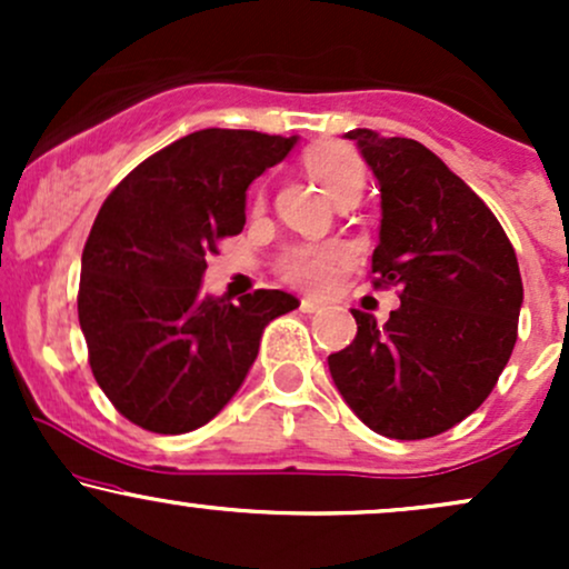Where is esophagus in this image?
Listing matches in <instances>:
<instances>
[{
    "label": "esophagus",
    "instance_id": "obj_1",
    "mask_svg": "<svg viewBox=\"0 0 569 569\" xmlns=\"http://www.w3.org/2000/svg\"><path fill=\"white\" fill-rule=\"evenodd\" d=\"M299 310H302V312H321L323 305L316 302V299H302V302H299Z\"/></svg>",
    "mask_w": 569,
    "mask_h": 569
}]
</instances>
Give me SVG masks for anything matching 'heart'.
Returning <instances> with one entry per match:
<instances>
[{
	"mask_svg": "<svg viewBox=\"0 0 569 569\" xmlns=\"http://www.w3.org/2000/svg\"><path fill=\"white\" fill-rule=\"evenodd\" d=\"M305 168L335 202L361 194L363 184H367V166H363V160L350 147L337 141H323L307 149ZM257 206H262V194L257 198ZM339 257H342V248L337 243L291 246L280 253L278 272L291 286L318 291L331 283Z\"/></svg>",
	"mask_w": 569,
	"mask_h": 569,
	"instance_id": "heart-1",
	"label": "heart"
}]
</instances>
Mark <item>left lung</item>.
I'll use <instances>...</instances> for the list:
<instances>
[{
	"instance_id": "1",
	"label": "left lung",
	"mask_w": 569,
	"mask_h": 569,
	"mask_svg": "<svg viewBox=\"0 0 569 569\" xmlns=\"http://www.w3.org/2000/svg\"><path fill=\"white\" fill-rule=\"evenodd\" d=\"M382 192L371 286H398L388 323L352 310L358 335L329 369L363 426L439 436L485 403L511 358L525 299L519 262L485 200L415 139L348 133Z\"/></svg>"
}]
</instances>
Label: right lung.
I'll return each instance as SVG.
<instances>
[{
    "instance_id": "obj_1",
    "label": "right lung",
    "mask_w": 569,
    "mask_h": 569,
    "mask_svg": "<svg viewBox=\"0 0 569 569\" xmlns=\"http://www.w3.org/2000/svg\"><path fill=\"white\" fill-rule=\"evenodd\" d=\"M293 141L206 128L136 166L103 200L82 251L77 312L96 382L152 433L206 426L238 393L262 331L299 299L200 297L206 259L246 224V189Z\"/></svg>"
}]
</instances>
